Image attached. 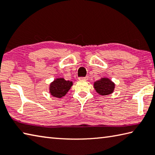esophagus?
Returning a JSON list of instances; mask_svg holds the SVG:
<instances>
[{"label":"esophagus","mask_w":155,"mask_h":155,"mask_svg":"<svg viewBox=\"0 0 155 155\" xmlns=\"http://www.w3.org/2000/svg\"><path fill=\"white\" fill-rule=\"evenodd\" d=\"M78 80H79V81H87V80H88V77H79V78H78Z\"/></svg>","instance_id":"34e87169"}]
</instances>
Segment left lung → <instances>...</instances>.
<instances>
[{"label":"left lung","instance_id":"left-lung-1","mask_svg":"<svg viewBox=\"0 0 155 155\" xmlns=\"http://www.w3.org/2000/svg\"><path fill=\"white\" fill-rule=\"evenodd\" d=\"M94 87L100 95L107 96L114 91L115 83L109 78H101L94 82Z\"/></svg>","mask_w":155,"mask_h":155}]
</instances>
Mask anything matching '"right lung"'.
Listing matches in <instances>:
<instances>
[{"label": "right lung", "mask_w": 155, "mask_h": 155, "mask_svg": "<svg viewBox=\"0 0 155 155\" xmlns=\"http://www.w3.org/2000/svg\"><path fill=\"white\" fill-rule=\"evenodd\" d=\"M72 85V81H66L64 78H57L50 84L49 92L53 97L62 98L68 92Z\"/></svg>", "instance_id": "1"}]
</instances>
